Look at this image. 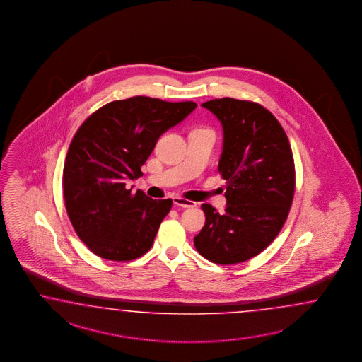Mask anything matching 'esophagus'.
Segmentation results:
<instances>
[{"instance_id":"esophagus-1","label":"esophagus","mask_w":362,"mask_h":362,"mask_svg":"<svg viewBox=\"0 0 362 362\" xmlns=\"http://www.w3.org/2000/svg\"><path fill=\"white\" fill-rule=\"evenodd\" d=\"M173 200H174L175 206H183V208H191V206H196L195 202L187 200L185 197H180V196H175Z\"/></svg>"}]
</instances>
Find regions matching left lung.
Instances as JSON below:
<instances>
[{
  "label": "left lung",
  "instance_id": "obj_1",
  "mask_svg": "<svg viewBox=\"0 0 362 362\" xmlns=\"http://www.w3.org/2000/svg\"><path fill=\"white\" fill-rule=\"evenodd\" d=\"M223 125L218 173L226 180V208L203 204L206 224L196 250L214 264L245 262L281 232L295 192L293 151L284 127L266 107L246 100L203 103Z\"/></svg>",
  "mask_w": 362,
  "mask_h": 362
}]
</instances>
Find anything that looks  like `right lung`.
<instances>
[{
  "mask_svg": "<svg viewBox=\"0 0 362 362\" xmlns=\"http://www.w3.org/2000/svg\"><path fill=\"white\" fill-rule=\"evenodd\" d=\"M197 107L136 96L112 101L92 113L72 138L63 168L69 221L92 253L109 261H133L153 246L171 199L133 195L127 179L141 167L158 138Z\"/></svg>",
  "mask_w": 362,
  "mask_h": 362,
  "instance_id": "obj_1",
  "label": "right lung"
}]
</instances>
